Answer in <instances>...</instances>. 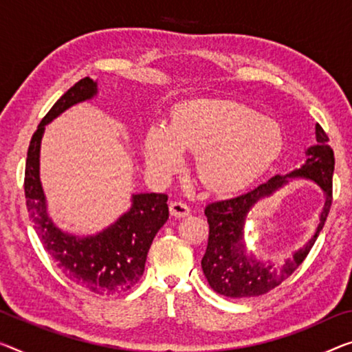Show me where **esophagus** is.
<instances>
[{
	"label": "esophagus",
	"mask_w": 352,
	"mask_h": 352,
	"mask_svg": "<svg viewBox=\"0 0 352 352\" xmlns=\"http://www.w3.org/2000/svg\"><path fill=\"white\" fill-rule=\"evenodd\" d=\"M170 214L176 219L187 217V215L190 214V208H188L187 204L182 201H171L170 203Z\"/></svg>",
	"instance_id": "obj_1"
}]
</instances>
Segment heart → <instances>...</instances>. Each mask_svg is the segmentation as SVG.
Returning a JSON list of instances; mask_svg holds the SVG:
<instances>
[{
  "label": "heart",
  "instance_id": "b5f03b06",
  "mask_svg": "<svg viewBox=\"0 0 352 352\" xmlns=\"http://www.w3.org/2000/svg\"><path fill=\"white\" fill-rule=\"evenodd\" d=\"M283 132L277 121L228 99H190L173 108L170 126L154 122L144 133L146 164L157 175L179 170L184 151L212 190H239L277 159Z\"/></svg>",
  "mask_w": 352,
  "mask_h": 352
}]
</instances>
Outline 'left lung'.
<instances>
[{
  "instance_id": "8db88e82",
  "label": "left lung",
  "mask_w": 352,
  "mask_h": 352,
  "mask_svg": "<svg viewBox=\"0 0 352 352\" xmlns=\"http://www.w3.org/2000/svg\"><path fill=\"white\" fill-rule=\"evenodd\" d=\"M316 144L305 151V164L299 168L280 176L275 175L267 182L259 184L237 197L209 203L204 214L209 223L206 253L201 259L204 277L215 293L226 297H255L274 289L300 266L311 250L322 230L332 206V176L335 157L329 146L327 133L316 124ZM304 177L316 182L324 192V206L320 213L317 230L306 244L294 254L282 267L263 263L248 254L243 241L245 220L259 199L270 196L281 188L288 179Z\"/></svg>"
}]
</instances>
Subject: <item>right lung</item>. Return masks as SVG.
Instances as JSON below:
<instances>
[{"mask_svg":"<svg viewBox=\"0 0 352 352\" xmlns=\"http://www.w3.org/2000/svg\"><path fill=\"white\" fill-rule=\"evenodd\" d=\"M97 94V82L85 77L64 93L32 135L25 168V197L32 226L58 269L94 294L131 289L144 272L146 256L157 231L168 220L165 193L132 195V206L115 223L94 236H74L53 223L39 177L41 142L45 126L75 104Z\"/></svg>","mask_w":352,"mask_h":352,"instance_id":"add662e5","label":"right lung"}]
</instances>
